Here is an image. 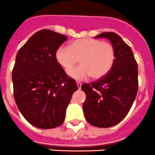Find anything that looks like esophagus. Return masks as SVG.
Listing matches in <instances>:
<instances>
[{
    "label": "esophagus",
    "mask_w": 155,
    "mask_h": 155,
    "mask_svg": "<svg viewBox=\"0 0 155 155\" xmlns=\"http://www.w3.org/2000/svg\"><path fill=\"white\" fill-rule=\"evenodd\" d=\"M77 85H78V87L79 89H80L81 87L82 84H81V82H77Z\"/></svg>",
    "instance_id": "esophagus-1"
}]
</instances>
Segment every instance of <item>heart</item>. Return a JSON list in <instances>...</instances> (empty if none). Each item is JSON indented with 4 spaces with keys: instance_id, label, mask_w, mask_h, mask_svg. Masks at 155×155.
<instances>
[{
    "instance_id": "obj_1",
    "label": "heart",
    "mask_w": 155,
    "mask_h": 155,
    "mask_svg": "<svg viewBox=\"0 0 155 155\" xmlns=\"http://www.w3.org/2000/svg\"><path fill=\"white\" fill-rule=\"evenodd\" d=\"M55 58L66 71L79 60L81 65L68 72L75 80H84L90 76L93 79H99L112 69L116 52L110 42L96 39H79L71 42L68 47L60 46L56 50Z\"/></svg>"
}]
</instances>
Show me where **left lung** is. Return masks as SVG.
<instances>
[{
	"instance_id": "left-lung-1",
	"label": "left lung",
	"mask_w": 155,
	"mask_h": 155,
	"mask_svg": "<svg viewBox=\"0 0 155 155\" xmlns=\"http://www.w3.org/2000/svg\"><path fill=\"white\" fill-rule=\"evenodd\" d=\"M94 38L109 39L116 59L105 77L82 84L86 94L83 110L90 124L107 128L124 120L132 107L138 90L137 64L131 48L115 32H103Z\"/></svg>"
}]
</instances>
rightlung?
<instances>
[{
    "label": "right lung",
    "mask_w": 155,
    "mask_h": 155,
    "mask_svg": "<svg viewBox=\"0 0 155 155\" xmlns=\"http://www.w3.org/2000/svg\"><path fill=\"white\" fill-rule=\"evenodd\" d=\"M67 36L48 29L31 35L18 50L12 71L14 97L25 119L40 129L61 126L78 90L55 58Z\"/></svg>",
    "instance_id": "obj_1"
}]
</instances>
